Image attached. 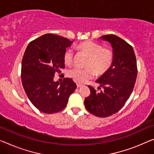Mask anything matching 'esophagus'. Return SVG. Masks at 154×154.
<instances>
[{
  "instance_id": "esophagus-1",
  "label": "esophagus",
  "mask_w": 154,
  "mask_h": 154,
  "mask_svg": "<svg viewBox=\"0 0 154 154\" xmlns=\"http://www.w3.org/2000/svg\"><path fill=\"white\" fill-rule=\"evenodd\" d=\"M76 85H77V87H78V88H79V87H82V85H81V84H79V83H77V84H76Z\"/></svg>"
}]
</instances>
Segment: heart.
Masks as SVG:
<instances>
[{
	"label": "heart",
	"mask_w": 154,
	"mask_h": 154,
	"mask_svg": "<svg viewBox=\"0 0 154 154\" xmlns=\"http://www.w3.org/2000/svg\"><path fill=\"white\" fill-rule=\"evenodd\" d=\"M76 49L80 52L88 56L85 64L87 68H74L68 72V76L76 82L85 83L94 77V72L98 75L105 74L112 66L114 54L112 49L103 47L100 44L91 41L80 42ZM74 54L72 49H66L63 56L64 63L70 66L74 61Z\"/></svg>",
	"instance_id": "b5f03b06"
}]
</instances>
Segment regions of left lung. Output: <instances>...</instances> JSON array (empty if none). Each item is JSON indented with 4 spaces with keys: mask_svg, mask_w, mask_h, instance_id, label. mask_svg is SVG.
I'll return each mask as SVG.
<instances>
[{
    "mask_svg": "<svg viewBox=\"0 0 154 154\" xmlns=\"http://www.w3.org/2000/svg\"><path fill=\"white\" fill-rule=\"evenodd\" d=\"M101 38L112 45L113 63L108 72L96 80L103 90L98 92L89 85L91 94L84 103L92 114L105 118L117 113L128 100L133 91L138 69L134 49L129 44L113 34L105 35Z\"/></svg>",
    "mask_w": 154,
    "mask_h": 154,
    "instance_id": "8db88e82",
    "label": "left lung"
}]
</instances>
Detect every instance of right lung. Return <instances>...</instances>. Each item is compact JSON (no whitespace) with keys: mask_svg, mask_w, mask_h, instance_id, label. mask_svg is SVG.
<instances>
[{"mask_svg":"<svg viewBox=\"0 0 154 154\" xmlns=\"http://www.w3.org/2000/svg\"><path fill=\"white\" fill-rule=\"evenodd\" d=\"M73 42L67 38L47 34L29 42L21 67V80L29 100L45 113H54L67 105L76 85L66 78L62 82L54 80L56 73L65 68L63 54Z\"/></svg>","mask_w":154,"mask_h":154,"instance_id":"obj_1","label":"right lung"}]
</instances>
